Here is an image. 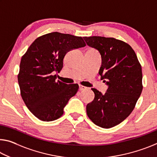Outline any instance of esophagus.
<instances>
[{
    "instance_id": "34e87169",
    "label": "esophagus",
    "mask_w": 157,
    "mask_h": 157,
    "mask_svg": "<svg viewBox=\"0 0 157 157\" xmlns=\"http://www.w3.org/2000/svg\"><path fill=\"white\" fill-rule=\"evenodd\" d=\"M87 88L86 86H82V85H79V89L80 90V91H84V90H85V89H86Z\"/></svg>"
}]
</instances>
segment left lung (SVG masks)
I'll return each mask as SVG.
<instances>
[{
	"mask_svg": "<svg viewBox=\"0 0 157 157\" xmlns=\"http://www.w3.org/2000/svg\"><path fill=\"white\" fill-rule=\"evenodd\" d=\"M83 38L100 52L99 75L108 86L105 94L91 89L95 98L86 105L87 116L96 125L111 128L123 122L134 109L143 89L141 66L125 42L104 36Z\"/></svg>",
	"mask_w": 157,
	"mask_h": 157,
	"instance_id": "1",
	"label": "left lung"
}]
</instances>
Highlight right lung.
<instances>
[{"label":"right lung","instance_id":"add662e5","mask_svg":"<svg viewBox=\"0 0 157 157\" xmlns=\"http://www.w3.org/2000/svg\"><path fill=\"white\" fill-rule=\"evenodd\" d=\"M86 46L81 36L57 32L39 36L21 58L18 82L28 109L43 121L57 120L68 100L78 92V84L56 80L66 53Z\"/></svg>","mask_w":157,"mask_h":157}]
</instances>
